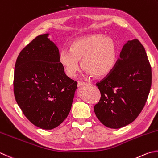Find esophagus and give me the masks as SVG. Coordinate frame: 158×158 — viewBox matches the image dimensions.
Wrapping results in <instances>:
<instances>
[{"mask_svg": "<svg viewBox=\"0 0 158 158\" xmlns=\"http://www.w3.org/2000/svg\"><path fill=\"white\" fill-rule=\"evenodd\" d=\"M87 85V83L86 82H78V87H83V86H85Z\"/></svg>", "mask_w": 158, "mask_h": 158, "instance_id": "esophagus-1", "label": "esophagus"}]
</instances>
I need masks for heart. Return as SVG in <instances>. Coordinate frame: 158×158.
Wrapping results in <instances>:
<instances>
[{"instance_id": "b5f03b06", "label": "heart", "mask_w": 158, "mask_h": 158, "mask_svg": "<svg viewBox=\"0 0 158 158\" xmlns=\"http://www.w3.org/2000/svg\"><path fill=\"white\" fill-rule=\"evenodd\" d=\"M118 47L114 39L101 34H91L77 38L62 49L58 61L65 73L73 78L80 69L79 61L89 76L102 78L114 70L117 62Z\"/></svg>"}]
</instances>
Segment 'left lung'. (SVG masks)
<instances>
[{"mask_svg": "<svg viewBox=\"0 0 158 158\" xmlns=\"http://www.w3.org/2000/svg\"><path fill=\"white\" fill-rule=\"evenodd\" d=\"M152 73L144 47L138 39L129 40L115 68L98 82L101 98L94 112L104 125L120 129L134 121L149 94Z\"/></svg>", "mask_w": 158, "mask_h": 158, "instance_id": "8db88e82", "label": "left lung"}]
</instances>
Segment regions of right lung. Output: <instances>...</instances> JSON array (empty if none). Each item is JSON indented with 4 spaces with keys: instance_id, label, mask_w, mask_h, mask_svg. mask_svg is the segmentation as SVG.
Segmentation results:
<instances>
[{
    "instance_id": "obj_1",
    "label": "right lung",
    "mask_w": 158,
    "mask_h": 158,
    "mask_svg": "<svg viewBox=\"0 0 158 158\" xmlns=\"http://www.w3.org/2000/svg\"><path fill=\"white\" fill-rule=\"evenodd\" d=\"M49 34L34 38L18 56L14 92L26 118L43 129H53L67 118L77 89L58 61V47Z\"/></svg>"
}]
</instances>
